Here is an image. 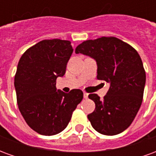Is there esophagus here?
<instances>
[{
    "label": "esophagus",
    "instance_id": "esophagus-1",
    "mask_svg": "<svg viewBox=\"0 0 156 156\" xmlns=\"http://www.w3.org/2000/svg\"><path fill=\"white\" fill-rule=\"evenodd\" d=\"M88 94H87V93H83V97H84V98H88Z\"/></svg>",
    "mask_w": 156,
    "mask_h": 156
}]
</instances>
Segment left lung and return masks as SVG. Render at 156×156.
<instances>
[{
    "label": "left lung",
    "instance_id": "8db88e82",
    "mask_svg": "<svg viewBox=\"0 0 156 156\" xmlns=\"http://www.w3.org/2000/svg\"><path fill=\"white\" fill-rule=\"evenodd\" d=\"M75 52L94 58L97 78L110 83L103 99L96 94L88 95L95 104L94 111L88 115L93 128L105 135L123 132L133 122L143 101L146 77L138 51L117 37H102L83 41Z\"/></svg>",
    "mask_w": 156,
    "mask_h": 156
}]
</instances>
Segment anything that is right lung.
Returning a JSON list of instances; mask_svg holds the SVG:
<instances>
[{"instance_id": "1", "label": "right lung", "mask_w": 156, "mask_h": 156, "mask_svg": "<svg viewBox=\"0 0 156 156\" xmlns=\"http://www.w3.org/2000/svg\"><path fill=\"white\" fill-rule=\"evenodd\" d=\"M73 51L68 40H42L19 60L14 79L19 110L29 127L42 135L63 130L83 98L80 89L65 94L56 88V80L65 74Z\"/></svg>"}]
</instances>
